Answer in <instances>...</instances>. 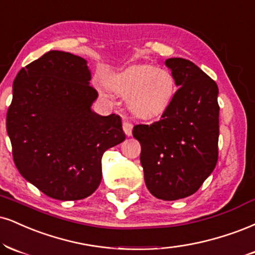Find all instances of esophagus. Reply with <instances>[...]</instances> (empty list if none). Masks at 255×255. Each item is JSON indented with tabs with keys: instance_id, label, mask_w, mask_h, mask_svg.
<instances>
[{
	"instance_id": "1",
	"label": "esophagus",
	"mask_w": 255,
	"mask_h": 255,
	"mask_svg": "<svg viewBox=\"0 0 255 255\" xmlns=\"http://www.w3.org/2000/svg\"><path fill=\"white\" fill-rule=\"evenodd\" d=\"M124 130H125L126 135L130 136L131 135V130H133V125H131L130 122L125 121L124 122Z\"/></svg>"
}]
</instances>
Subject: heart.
Masks as SVG:
<instances>
[{
    "instance_id": "1",
    "label": "heart",
    "mask_w": 255,
    "mask_h": 255,
    "mask_svg": "<svg viewBox=\"0 0 255 255\" xmlns=\"http://www.w3.org/2000/svg\"><path fill=\"white\" fill-rule=\"evenodd\" d=\"M107 85L115 93L128 95V108L142 119L161 114L174 91L172 73L148 64L131 65L124 71L113 73L107 79Z\"/></svg>"
}]
</instances>
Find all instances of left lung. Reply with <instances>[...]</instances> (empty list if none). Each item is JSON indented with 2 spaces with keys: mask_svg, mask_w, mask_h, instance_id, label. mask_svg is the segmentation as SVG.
<instances>
[{
  "mask_svg": "<svg viewBox=\"0 0 255 255\" xmlns=\"http://www.w3.org/2000/svg\"><path fill=\"white\" fill-rule=\"evenodd\" d=\"M178 90L159 121L136 125L133 136L141 145L140 161L149 192L176 201L195 194L210 176L219 158V88L192 61H165Z\"/></svg>",
  "mask_w": 255,
  "mask_h": 255,
  "instance_id": "obj_1",
  "label": "left lung"
}]
</instances>
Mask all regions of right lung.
<instances>
[{
    "mask_svg": "<svg viewBox=\"0 0 255 255\" xmlns=\"http://www.w3.org/2000/svg\"><path fill=\"white\" fill-rule=\"evenodd\" d=\"M90 79L87 60L61 51L47 52L14 79L7 131L15 166L59 201L94 194L103 153L126 139L119 115L91 110L98 94Z\"/></svg>",
    "mask_w": 255,
    "mask_h": 255,
    "instance_id": "obj_1",
    "label": "right lung"
}]
</instances>
